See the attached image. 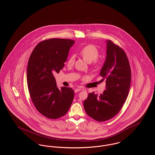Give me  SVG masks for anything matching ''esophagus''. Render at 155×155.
Segmentation results:
<instances>
[{
  "mask_svg": "<svg viewBox=\"0 0 155 155\" xmlns=\"http://www.w3.org/2000/svg\"><path fill=\"white\" fill-rule=\"evenodd\" d=\"M82 90H83V89H81V88H76V89L74 90V92H75V93H77V92H78L79 91H81Z\"/></svg>",
  "mask_w": 155,
  "mask_h": 155,
  "instance_id": "34e87169",
  "label": "esophagus"
}]
</instances>
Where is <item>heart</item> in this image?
<instances>
[{
  "label": "heart",
  "mask_w": 155,
  "mask_h": 155,
  "mask_svg": "<svg viewBox=\"0 0 155 155\" xmlns=\"http://www.w3.org/2000/svg\"><path fill=\"white\" fill-rule=\"evenodd\" d=\"M80 54L87 62L91 63L93 66H97L100 63V60L98 57L100 55L99 50L94 45H89L84 46L80 51ZM75 63L74 55H71L68 60L67 64L68 65H72Z\"/></svg>",
  "instance_id": "1"
}]
</instances>
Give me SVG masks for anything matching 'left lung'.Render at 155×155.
Segmentation results:
<instances>
[{"label":"left lung","mask_w":155,"mask_h":155,"mask_svg":"<svg viewBox=\"0 0 155 155\" xmlns=\"http://www.w3.org/2000/svg\"><path fill=\"white\" fill-rule=\"evenodd\" d=\"M107 57L100 75L106 79V89L100 95L90 93L84 101L87 115L98 122L114 117L127 100L131 82V70L124 50L107 41Z\"/></svg>","instance_id":"left-lung-1"}]
</instances>
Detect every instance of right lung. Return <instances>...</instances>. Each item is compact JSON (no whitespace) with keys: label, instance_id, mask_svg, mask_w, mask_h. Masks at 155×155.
Masks as SVG:
<instances>
[{"label":"right lung","instance_id":"obj_1","mask_svg":"<svg viewBox=\"0 0 155 155\" xmlns=\"http://www.w3.org/2000/svg\"><path fill=\"white\" fill-rule=\"evenodd\" d=\"M75 41L50 38L40 42L28 61L27 82L30 97L37 110L52 119L65 115L73 102L74 92L70 87L59 90L53 74L64 67Z\"/></svg>","mask_w":155,"mask_h":155}]
</instances>
